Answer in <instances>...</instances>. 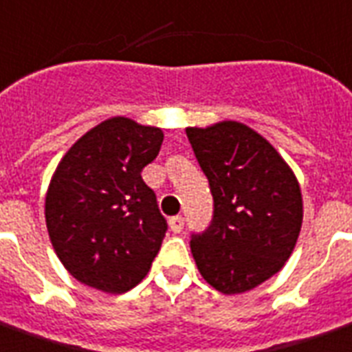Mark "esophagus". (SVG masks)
I'll return each instance as SVG.
<instances>
[{"instance_id": "1", "label": "esophagus", "mask_w": 352, "mask_h": 352, "mask_svg": "<svg viewBox=\"0 0 352 352\" xmlns=\"http://www.w3.org/2000/svg\"><path fill=\"white\" fill-rule=\"evenodd\" d=\"M170 229L173 230L175 234L182 232V229H184V218H182V216H173V218L170 219Z\"/></svg>"}]
</instances>
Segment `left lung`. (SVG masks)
Returning <instances> with one entry per match:
<instances>
[{
    "mask_svg": "<svg viewBox=\"0 0 352 352\" xmlns=\"http://www.w3.org/2000/svg\"><path fill=\"white\" fill-rule=\"evenodd\" d=\"M214 197L208 229L192 234L197 270L221 294H243L283 270L302 225L297 177L277 149L240 122L188 127Z\"/></svg>",
    "mask_w": 352,
    "mask_h": 352,
    "instance_id": "1",
    "label": "left lung"
}]
</instances>
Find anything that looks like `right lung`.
Instances as JSON below:
<instances>
[{
  "instance_id": "1",
  "label": "right lung",
  "mask_w": 352,
  "mask_h": 352,
  "mask_svg": "<svg viewBox=\"0 0 352 352\" xmlns=\"http://www.w3.org/2000/svg\"><path fill=\"white\" fill-rule=\"evenodd\" d=\"M164 133L131 118L104 120L69 147L45 194L51 245L72 277L107 294L142 283L168 223L142 170Z\"/></svg>"
}]
</instances>
